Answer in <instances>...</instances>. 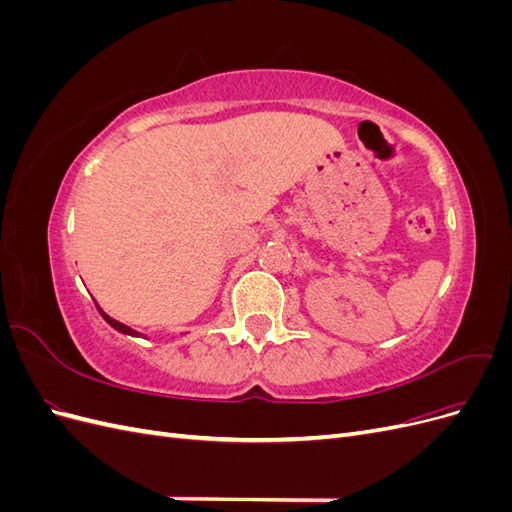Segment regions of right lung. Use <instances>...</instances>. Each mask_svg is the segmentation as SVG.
Listing matches in <instances>:
<instances>
[{
  "mask_svg": "<svg viewBox=\"0 0 512 512\" xmlns=\"http://www.w3.org/2000/svg\"><path fill=\"white\" fill-rule=\"evenodd\" d=\"M98 312H100V314H102V318H104V320H106V322H108V324H111V327H113V329H117V331H119V333H126V335H134V337H136V335H138V333H136V331H134V329H130V327H126V324H121V322H117V320H113V318H111V316H106V314H104V312H102V309H100V307H98Z\"/></svg>",
  "mask_w": 512,
  "mask_h": 512,
  "instance_id": "obj_1",
  "label": "right lung"
}]
</instances>
